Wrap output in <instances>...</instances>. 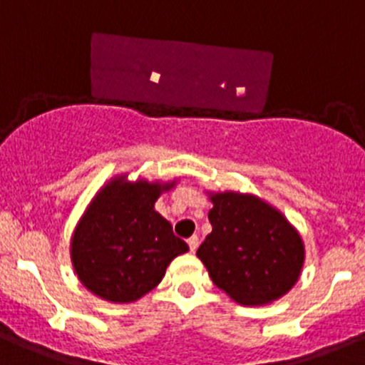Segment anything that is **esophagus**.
<instances>
[{"instance_id": "esophagus-1", "label": "esophagus", "mask_w": 365, "mask_h": 365, "mask_svg": "<svg viewBox=\"0 0 365 365\" xmlns=\"http://www.w3.org/2000/svg\"><path fill=\"white\" fill-rule=\"evenodd\" d=\"M187 245H189V250H190V252H196V248H198V245H200L198 236L189 237V240H187Z\"/></svg>"}]
</instances>
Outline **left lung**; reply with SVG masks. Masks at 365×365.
I'll list each match as a JSON object with an SVG mask.
<instances>
[{"label": "left lung", "instance_id": "left-lung-1", "mask_svg": "<svg viewBox=\"0 0 365 365\" xmlns=\"http://www.w3.org/2000/svg\"><path fill=\"white\" fill-rule=\"evenodd\" d=\"M212 232L198 255L217 288L245 306L282 297L297 282L304 245L284 216L263 200L240 192L210 194Z\"/></svg>", "mask_w": 365, "mask_h": 365}]
</instances>
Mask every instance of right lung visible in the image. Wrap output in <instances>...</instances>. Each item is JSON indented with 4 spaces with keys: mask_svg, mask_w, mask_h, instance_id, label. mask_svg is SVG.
Wrapping results in <instances>:
<instances>
[{
    "mask_svg": "<svg viewBox=\"0 0 365 365\" xmlns=\"http://www.w3.org/2000/svg\"><path fill=\"white\" fill-rule=\"evenodd\" d=\"M173 183L111 180L93 198L71 237V263L101 299L133 302L151 292L176 255L189 250L155 202Z\"/></svg>",
    "mask_w": 365,
    "mask_h": 365,
    "instance_id": "obj_1",
    "label": "right lung"
}]
</instances>
